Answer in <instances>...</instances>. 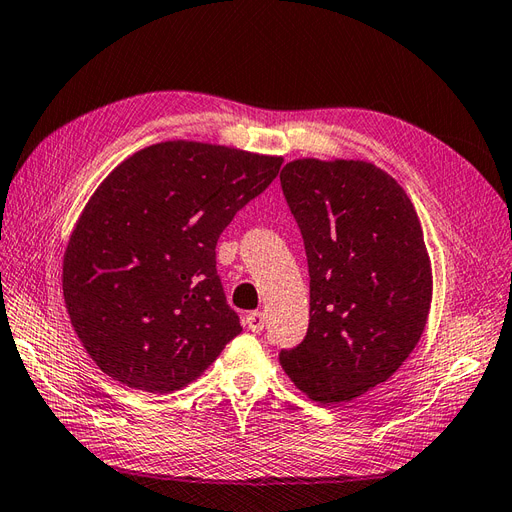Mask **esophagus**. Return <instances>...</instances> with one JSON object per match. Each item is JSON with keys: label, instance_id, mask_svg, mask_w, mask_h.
<instances>
[{"label": "esophagus", "instance_id": "34e87169", "mask_svg": "<svg viewBox=\"0 0 512 512\" xmlns=\"http://www.w3.org/2000/svg\"><path fill=\"white\" fill-rule=\"evenodd\" d=\"M246 326L248 329H251L253 333H259V331H264V326H266V316L261 311H251L246 316Z\"/></svg>", "mask_w": 512, "mask_h": 512}]
</instances>
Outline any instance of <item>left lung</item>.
I'll return each instance as SVG.
<instances>
[{
  "instance_id": "8db88e82",
  "label": "left lung",
  "mask_w": 512,
  "mask_h": 512,
  "mask_svg": "<svg viewBox=\"0 0 512 512\" xmlns=\"http://www.w3.org/2000/svg\"><path fill=\"white\" fill-rule=\"evenodd\" d=\"M281 190L307 253L309 329L279 361L311 400L348 402L385 383L424 333V233L398 181L368 162L296 160Z\"/></svg>"
}]
</instances>
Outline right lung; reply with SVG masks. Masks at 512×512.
I'll return each mask as SVG.
<instances>
[{"label": "right lung", "mask_w": 512, "mask_h": 512, "mask_svg": "<svg viewBox=\"0 0 512 512\" xmlns=\"http://www.w3.org/2000/svg\"><path fill=\"white\" fill-rule=\"evenodd\" d=\"M281 164L175 140L134 153L101 183L69 240L62 290L77 337L114 381L177 391L240 335L216 244Z\"/></svg>", "instance_id": "1"}]
</instances>
